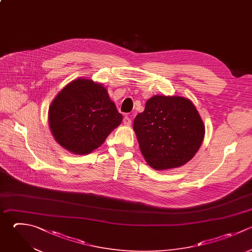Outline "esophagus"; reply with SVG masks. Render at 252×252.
<instances>
[{"mask_svg":"<svg viewBox=\"0 0 252 252\" xmlns=\"http://www.w3.org/2000/svg\"><path fill=\"white\" fill-rule=\"evenodd\" d=\"M123 123L125 124V125H127V126H129V125H131V123H132V121H131V119H130V117H128V116H125L124 118H123Z\"/></svg>","mask_w":252,"mask_h":252,"instance_id":"obj_1","label":"esophagus"}]
</instances>
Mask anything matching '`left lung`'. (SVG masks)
<instances>
[{
  "label": "left lung",
  "mask_w": 252,
  "mask_h": 252,
  "mask_svg": "<svg viewBox=\"0 0 252 252\" xmlns=\"http://www.w3.org/2000/svg\"><path fill=\"white\" fill-rule=\"evenodd\" d=\"M142 155L157 170L179 167L198 152L204 139V123L188 98L154 95L134 120Z\"/></svg>",
  "instance_id": "8db88e82"
}]
</instances>
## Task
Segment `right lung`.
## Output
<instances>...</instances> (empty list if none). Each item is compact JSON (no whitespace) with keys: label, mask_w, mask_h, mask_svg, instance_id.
Returning <instances> with one entry per match:
<instances>
[{"label":"right lung","mask_w":252,"mask_h":252,"mask_svg":"<svg viewBox=\"0 0 252 252\" xmlns=\"http://www.w3.org/2000/svg\"><path fill=\"white\" fill-rule=\"evenodd\" d=\"M122 119L107 90L88 79H77L67 85L48 111L54 139L76 155L90 154L101 146Z\"/></svg>","instance_id":"right-lung-1"}]
</instances>
